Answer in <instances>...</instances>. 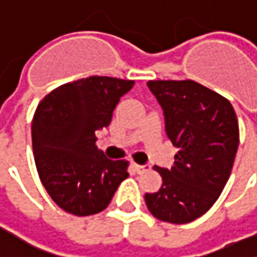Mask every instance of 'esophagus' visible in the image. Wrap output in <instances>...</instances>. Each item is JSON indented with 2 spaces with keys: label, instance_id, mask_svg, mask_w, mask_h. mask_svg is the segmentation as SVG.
Listing matches in <instances>:
<instances>
[{
  "label": "esophagus",
  "instance_id": "obj_1",
  "mask_svg": "<svg viewBox=\"0 0 257 257\" xmlns=\"http://www.w3.org/2000/svg\"><path fill=\"white\" fill-rule=\"evenodd\" d=\"M133 168L136 170V173L140 174V173H143V171H148L151 167H148V165H139V164H135V162H133Z\"/></svg>",
  "mask_w": 257,
  "mask_h": 257
}]
</instances>
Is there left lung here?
Listing matches in <instances>:
<instances>
[{
  "instance_id": "left-lung-1",
  "label": "left lung",
  "mask_w": 257,
  "mask_h": 257,
  "mask_svg": "<svg viewBox=\"0 0 257 257\" xmlns=\"http://www.w3.org/2000/svg\"><path fill=\"white\" fill-rule=\"evenodd\" d=\"M162 106L165 132L178 152L156 193H146L149 212L161 221L187 224L212 208L228 181L240 132L228 99L193 80H151Z\"/></svg>"
}]
</instances>
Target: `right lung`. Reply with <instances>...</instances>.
<instances>
[{
    "mask_svg": "<svg viewBox=\"0 0 257 257\" xmlns=\"http://www.w3.org/2000/svg\"><path fill=\"white\" fill-rule=\"evenodd\" d=\"M133 84L90 76L65 83L39 102L32 121L35 164L48 194L65 212L87 216L103 211L128 177V161L105 158L95 142Z\"/></svg>",
    "mask_w": 257,
    "mask_h": 257,
    "instance_id": "add662e5",
    "label": "right lung"
}]
</instances>
